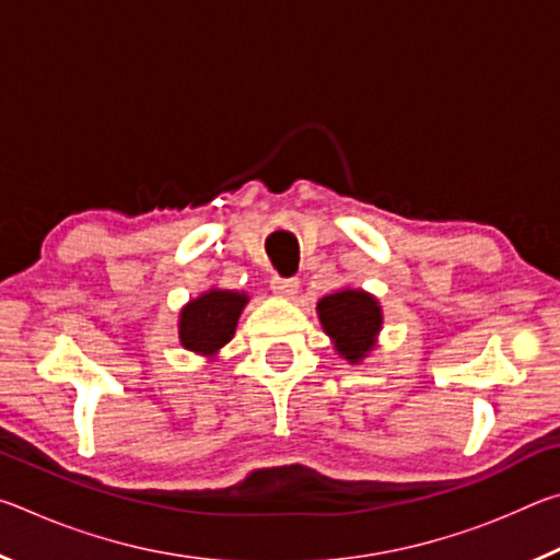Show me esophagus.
<instances>
[{"label": "esophagus", "instance_id": "obj_1", "mask_svg": "<svg viewBox=\"0 0 560 560\" xmlns=\"http://www.w3.org/2000/svg\"><path fill=\"white\" fill-rule=\"evenodd\" d=\"M271 291L277 293V296L293 299L299 293V279H279V277H273L271 279Z\"/></svg>", "mask_w": 560, "mask_h": 560}]
</instances>
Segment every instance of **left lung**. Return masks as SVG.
Segmentation results:
<instances>
[{
	"label": "left lung",
	"instance_id": "1",
	"mask_svg": "<svg viewBox=\"0 0 560 560\" xmlns=\"http://www.w3.org/2000/svg\"><path fill=\"white\" fill-rule=\"evenodd\" d=\"M320 328L336 353L350 365H360L373 353L383 330V306L365 289H338L316 303Z\"/></svg>",
	"mask_w": 560,
	"mask_h": 560
}]
</instances>
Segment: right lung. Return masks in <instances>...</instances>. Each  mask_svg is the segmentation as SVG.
Listing matches in <instances>:
<instances>
[{"mask_svg":"<svg viewBox=\"0 0 560 560\" xmlns=\"http://www.w3.org/2000/svg\"><path fill=\"white\" fill-rule=\"evenodd\" d=\"M249 296L244 291L212 287L179 308L177 338L189 353L214 363L217 353L234 338Z\"/></svg>","mask_w":560,"mask_h":560,"instance_id":"obj_1","label":"right lung"}]
</instances>
